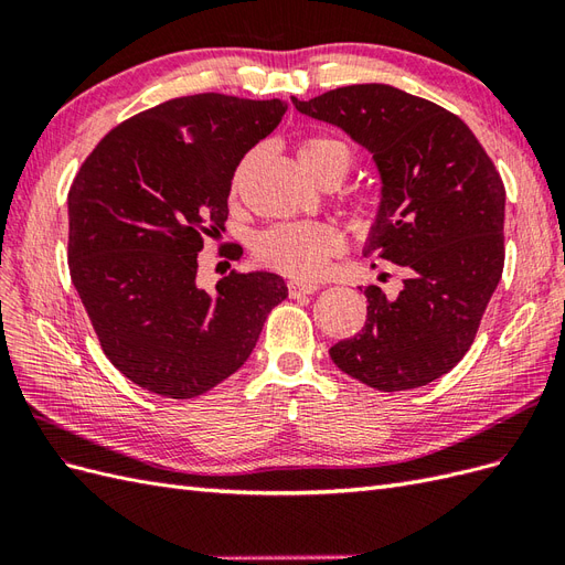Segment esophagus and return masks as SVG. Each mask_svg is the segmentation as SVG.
Returning a JSON list of instances; mask_svg holds the SVG:
<instances>
[{
	"mask_svg": "<svg viewBox=\"0 0 565 565\" xmlns=\"http://www.w3.org/2000/svg\"><path fill=\"white\" fill-rule=\"evenodd\" d=\"M318 289L316 282H303V280H289L287 282V292L289 297H301V295H313Z\"/></svg>",
	"mask_w": 565,
	"mask_h": 565,
	"instance_id": "obj_1",
	"label": "esophagus"
}]
</instances>
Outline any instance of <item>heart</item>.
Returning <instances> with one entry per match:
<instances>
[{"mask_svg": "<svg viewBox=\"0 0 565 565\" xmlns=\"http://www.w3.org/2000/svg\"><path fill=\"white\" fill-rule=\"evenodd\" d=\"M297 156L303 172L318 183H341L355 164V150L337 136H306L297 146ZM254 156H247L235 167L231 191L237 195L245 188ZM353 216L367 221L372 216V202L358 198L353 202ZM344 247V241L334 226L322 221H280L259 233L254 254L266 268H273L289 278L311 280L318 278L324 264Z\"/></svg>", "mask_w": 565, "mask_h": 565, "instance_id": "b5f03b06", "label": "heart"}]
</instances>
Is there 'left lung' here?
<instances>
[{
  "instance_id": "obj_1",
  "label": "left lung",
  "mask_w": 565,
  "mask_h": 565,
  "mask_svg": "<svg viewBox=\"0 0 565 565\" xmlns=\"http://www.w3.org/2000/svg\"><path fill=\"white\" fill-rule=\"evenodd\" d=\"M292 104L372 152L382 204L365 252L405 273L398 297L365 289V328L334 344L330 358L370 388L426 386L471 349L502 278V177L457 115L388 84Z\"/></svg>"
}]
</instances>
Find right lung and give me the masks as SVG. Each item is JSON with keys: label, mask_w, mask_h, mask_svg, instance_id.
<instances>
[{"label": "right lung", "mask_w": 565, "mask_h": 565, "mask_svg": "<svg viewBox=\"0 0 565 565\" xmlns=\"http://www.w3.org/2000/svg\"><path fill=\"white\" fill-rule=\"evenodd\" d=\"M280 98L179 96L113 127L67 193V266L108 361L141 388L188 401L241 370L276 273L198 287L204 237L224 231L235 167L280 125Z\"/></svg>", "instance_id": "obj_1"}]
</instances>
